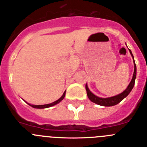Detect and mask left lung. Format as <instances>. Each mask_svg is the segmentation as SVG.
Returning <instances> with one entry per match:
<instances>
[{
	"label": "left lung",
	"instance_id": "left-lung-1",
	"mask_svg": "<svg viewBox=\"0 0 147 147\" xmlns=\"http://www.w3.org/2000/svg\"><path fill=\"white\" fill-rule=\"evenodd\" d=\"M129 51L131 53V56L133 57V60H134V75H133L132 80H131V83H129L128 86L127 87V88L123 91L121 94H118L117 96H115L112 97H109V98H100V97L96 96V95H94L93 93L90 92V90H89V88H88L87 84L86 85V92H87V96L88 97L89 99L92 102L95 103L96 105H101V106L104 107H112L114 106V105H117L118 103H120L123 98H125L128 94H130V92L131 91V90L134 88V84H135V79L136 78V66L135 61H134V57L132 54V52L129 49Z\"/></svg>",
	"mask_w": 147,
	"mask_h": 147
}]
</instances>
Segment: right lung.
I'll return each instance as SVG.
<instances>
[{
  "label": "right lung",
  "mask_w": 147,
  "mask_h": 147,
  "mask_svg": "<svg viewBox=\"0 0 147 147\" xmlns=\"http://www.w3.org/2000/svg\"><path fill=\"white\" fill-rule=\"evenodd\" d=\"M65 93L66 91H64V94H63V95L61 96V97L60 98H59L58 100H57L56 101H54V102L53 103H51V104H48V105H30V104H28L30 106H31L33 108H37V109H44V108H48V107H51L52 106H54V105H57V104H59V103L61 101H62L63 99H64V96H65Z\"/></svg>",
  "instance_id": "obj_1"
}]
</instances>
